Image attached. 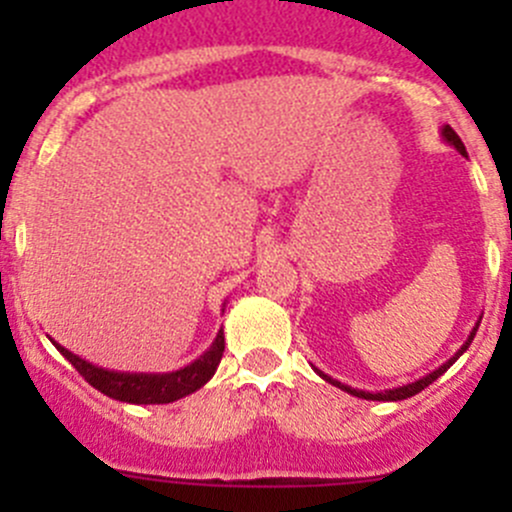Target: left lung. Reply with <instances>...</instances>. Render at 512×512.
Segmentation results:
<instances>
[{"mask_svg": "<svg viewBox=\"0 0 512 512\" xmlns=\"http://www.w3.org/2000/svg\"><path fill=\"white\" fill-rule=\"evenodd\" d=\"M441 138H443V141L448 143V146H453V148H456V151L461 153V156H466V146H463V141H461V138H458V133L453 131L451 126H443V128H441ZM478 327H480V319H478V322H476V327L471 329V334H468L466 344H463V347L458 349V352L453 354L451 359L446 361V364H441V366H438V369H433L431 374L421 376V379L411 381V384H404V386H394V389H384V391H361V389H352V386L342 384V381L332 379V376H329V374H324V371H319L317 366H314V371H317V374L322 376L324 381H329V384H332V386H337V389L347 391V394H352V396H359V399H366V401H404V399H411V396H416L418 391H423V389H426L428 384H433V381H436L438 376H443V374H446V371L451 369L453 364H456V359H458V356H461L463 352H466L468 347H471V342H473V337H476Z\"/></svg>", "mask_w": 512, "mask_h": 512, "instance_id": "8db88e82", "label": "left lung"}]
</instances>
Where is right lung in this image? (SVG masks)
I'll list each match as a JSON object with an SVG mask.
<instances>
[{
  "label": "right lung",
  "mask_w": 512,
  "mask_h": 512,
  "mask_svg": "<svg viewBox=\"0 0 512 512\" xmlns=\"http://www.w3.org/2000/svg\"><path fill=\"white\" fill-rule=\"evenodd\" d=\"M51 344L64 354V359L71 361V366H74L94 389L111 396V399L126 401V404H173V401L193 394V391H198L200 386H205L213 379V374L218 371V364L225 352V334L223 329H220L208 352L200 354L198 359L190 361L183 369L165 371V374H146V371L133 374V371L103 369V366L91 364V361L81 359L79 354L69 352V349L61 347L54 339H51Z\"/></svg>",
  "instance_id": "obj_1"
}]
</instances>
